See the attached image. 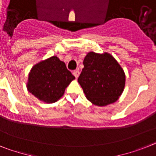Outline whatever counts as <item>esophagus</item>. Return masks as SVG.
Here are the masks:
<instances>
[{
  "instance_id": "1",
  "label": "esophagus",
  "mask_w": 156,
  "mask_h": 156,
  "mask_svg": "<svg viewBox=\"0 0 156 156\" xmlns=\"http://www.w3.org/2000/svg\"><path fill=\"white\" fill-rule=\"evenodd\" d=\"M79 74H80V72H79V70H74V72H73V74H74V77H75L76 78H78V76H79Z\"/></svg>"
}]
</instances>
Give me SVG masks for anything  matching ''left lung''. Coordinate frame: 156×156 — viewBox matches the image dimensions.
Here are the masks:
<instances>
[{
	"mask_svg": "<svg viewBox=\"0 0 156 156\" xmlns=\"http://www.w3.org/2000/svg\"><path fill=\"white\" fill-rule=\"evenodd\" d=\"M78 82L86 98L95 105L105 106L115 102L122 94L125 74L111 55L90 52L83 61Z\"/></svg>",
	"mask_w": 156,
	"mask_h": 156,
	"instance_id": "8db88e82",
	"label": "left lung"
}]
</instances>
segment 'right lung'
<instances>
[{"instance_id":"1","label":"right lung","mask_w":156,"mask_h":156,"mask_svg":"<svg viewBox=\"0 0 156 156\" xmlns=\"http://www.w3.org/2000/svg\"><path fill=\"white\" fill-rule=\"evenodd\" d=\"M74 78L66 64L53 56L31 68L27 88L40 101L54 103L63 95L65 89Z\"/></svg>"}]
</instances>
